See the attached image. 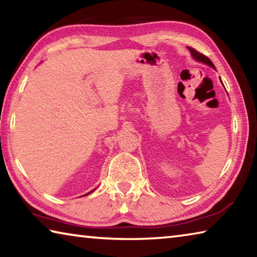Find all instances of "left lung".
Masks as SVG:
<instances>
[{
  "label": "left lung",
  "instance_id": "1",
  "mask_svg": "<svg viewBox=\"0 0 257 257\" xmlns=\"http://www.w3.org/2000/svg\"><path fill=\"white\" fill-rule=\"evenodd\" d=\"M188 49H189V51H190L191 55L194 56V59H195V60L199 61V62L206 63V64H208V66H211L212 68H215V67H214V64L212 63V61H211L210 59H208L206 55H204V54H202V53H199L198 51H196L195 49H193V47H188Z\"/></svg>",
  "mask_w": 257,
  "mask_h": 257
}]
</instances>
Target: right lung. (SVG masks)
Listing matches in <instances>:
<instances>
[{"label": "right lung", "mask_w": 257, "mask_h": 257, "mask_svg": "<svg viewBox=\"0 0 257 257\" xmlns=\"http://www.w3.org/2000/svg\"><path fill=\"white\" fill-rule=\"evenodd\" d=\"M92 191H93V190H92ZM92 191H90V193H92ZM88 194H89V193H88ZM88 194H87V195H88Z\"/></svg>", "instance_id": "right-lung-1"}]
</instances>
